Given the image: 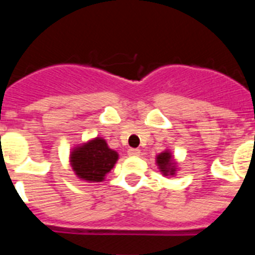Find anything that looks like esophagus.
Wrapping results in <instances>:
<instances>
[{
	"instance_id": "obj_1",
	"label": "esophagus",
	"mask_w": 255,
	"mask_h": 255,
	"mask_svg": "<svg viewBox=\"0 0 255 255\" xmlns=\"http://www.w3.org/2000/svg\"><path fill=\"white\" fill-rule=\"evenodd\" d=\"M128 154H129L130 157H138V155H140V149H138V148H130V149L128 150Z\"/></svg>"
}]
</instances>
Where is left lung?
Here are the masks:
<instances>
[{
    "instance_id": "obj_1",
    "label": "left lung",
    "mask_w": 255,
    "mask_h": 255,
    "mask_svg": "<svg viewBox=\"0 0 255 255\" xmlns=\"http://www.w3.org/2000/svg\"><path fill=\"white\" fill-rule=\"evenodd\" d=\"M157 164H158L159 170L163 173L164 176H173L175 175V171H176V167H175V163L172 162V155L168 150H164V152L159 153L157 155V159H155Z\"/></svg>"
}]
</instances>
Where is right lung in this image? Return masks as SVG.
Returning a JSON list of instances; mask_svg holds the SVG:
<instances>
[{"label":"right lung","instance_id":"add662e5","mask_svg":"<svg viewBox=\"0 0 255 255\" xmlns=\"http://www.w3.org/2000/svg\"><path fill=\"white\" fill-rule=\"evenodd\" d=\"M119 154L110 149L105 139L96 138L76 147L70 154V163L79 179L89 182L103 181L114 168Z\"/></svg>","mask_w":255,"mask_h":255}]
</instances>
